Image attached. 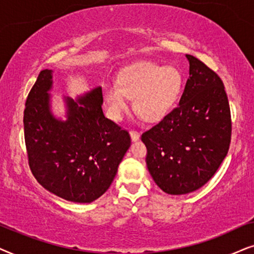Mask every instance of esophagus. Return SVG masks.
<instances>
[{"label":"esophagus","mask_w":254,"mask_h":254,"mask_svg":"<svg viewBox=\"0 0 254 254\" xmlns=\"http://www.w3.org/2000/svg\"><path fill=\"white\" fill-rule=\"evenodd\" d=\"M130 137H131V140H132V141H137L138 139H139L140 134H139V132H137V131L131 130L130 131Z\"/></svg>","instance_id":"34e87169"}]
</instances>
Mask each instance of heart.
I'll list each match as a JSON object with an SVG mask.
<instances>
[{"mask_svg":"<svg viewBox=\"0 0 254 254\" xmlns=\"http://www.w3.org/2000/svg\"><path fill=\"white\" fill-rule=\"evenodd\" d=\"M181 87L182 75L175 67L141 62L122 70L116 83L104 84L102 95L111 120L121 121L133 99V109L141 118L158 122L174 107Z\"/></svg>","mask_w":254,"mask_h":254,"instance_id":"1","label":"heart"}]
</instances>
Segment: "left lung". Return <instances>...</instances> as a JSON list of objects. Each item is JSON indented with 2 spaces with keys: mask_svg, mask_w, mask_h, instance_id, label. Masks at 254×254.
<instances>
[{
  "mask_svg": "<svg viewBox=\"0 0 254 254\" xmlns=\"http://www.w3.org/2000/svg\"><path fill=\"white\" fill-rule=\"evenodd\" d=\"M189 79L179 106L141 134L146 165L158 187L171 195L197 190L229 151L231 116L221 77L186 54Z\"/></svg>",
  "mask_w": 254,
  "mask_h": 254,
  "instance_id": "left-lung-1",
  "label": "left lung"
}]
</instances>
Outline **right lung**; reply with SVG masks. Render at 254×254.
Segmentation results:
<instances>
[{
  "mask_svg": "<svg viewBox=\"0 0 254 254\" xmlns=\"http://www.w3.org/2000/svg\"><path fill=\"white\" fill-rule=\"evenodd\" d=\"M52 88L53 70L43 69L25 102L30 168L52 194L90 203L110 187L131 145L130 136L104 116L101 86L76 99L64 96L65 120L53 114Z\"/></svg>",
  "mask_w": 254,
  "mask_h": 254,
  "instance_id": "obj_1",
  "label": "right lung"
}]
</instances>
